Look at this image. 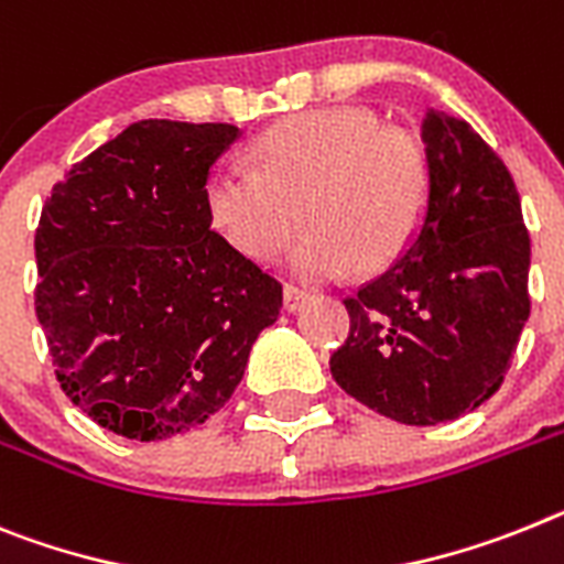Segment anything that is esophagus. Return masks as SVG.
Wrapping results in <instances>:
<instances>
[{
  "label": "esophagus",
  "instance_id": "esophagus-1",
  "mask_svg": "<svg viewBox=\"0 0 564 564\" xmlns=\"http://www.w3.org/2000/svg\"><path fill=\"white\" fill-rule=\"evenodd\" d=\"M307 300H311V293L307 291H302V288L296 285H285V293H282V307H285L288 314H296Z\"/></svg>",
  "mask_w": 564,
  "mask_h": 564
}]
</instances>
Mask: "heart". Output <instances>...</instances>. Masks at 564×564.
Here are the masks:
<instances>
[{"instance_id":"b5f03b06","label":"heart","mask_w":564,"mask_h":564,"mask_svg":"<svg viewBox=\"0 0 564 564\" xmlns=\"http://www.w3.org/2000/svg\"><path fill=\"white\" fill-rule=\"evenodd\" d=\"M259 167L225 162L205 185L208 219L228 245L253 262H271L296 230L291 253L305 279H334L359 264L382 271L413 242L431 194L422 144L382 128L373 110H305L257 139Z\"/></svg>"}]
</instances>
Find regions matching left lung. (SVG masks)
Masks as SVG:
<instances>
[{
	"mask_svg": "<svg viewBox=\"0 0 564 564\" xmlns=\"http://www.w3.org/2000/svg\"><path fill=\"white\" fill-rule=\"evenodd\" d=\"M431 194L413 242L345 300L341 391L402 425L459 420L499 391L531 316V236L502 159L465 119L427 110Z\"/></svg>",
	"mask_w": 564,
	"mask_h": 564,
	"instance_id": "1",
	"label": "left lung"
}]
</instances>
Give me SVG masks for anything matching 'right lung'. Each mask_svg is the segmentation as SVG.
Here are the masks:
<instances>
[{
    "instance_id": "right-lung-1",
    "label": "right lung",
    "mask_w": 564,
    "mask_h": 564,
    "mask_svg": "<svg viewBox=\"0 0 564 564\" xmlns=\"http://www.w3.org/2000/svg\"><path fill=\"white\" fill-rule=\"evenodd\" d=\"M236 124L142 119L53 185L36 316L65 397L139 442L185 433L242 382L282 285L210 228V165Z\"/></svg>"
}]
</instances>
